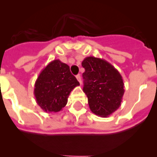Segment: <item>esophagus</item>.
I'll list each match as a JSON object with an SVG mask.
<instances>
[{
    "label": "esophagus",
    "mask_w": 157,
    "mask_h": 157,
    "mask_svg": "<svg viewBox=\"0 0 157 157\" xmlns=\"http://www.w3.org/2000/svg\"><path fill=\"white\" fill-rule=\"evenodd\" d=\"M76 78H77V80H78V81L79 82L80 85H81V84H82V79H81V76H80L79 75H78L76 76Z\"/></svg>",
    "instance_id": "1"
}]
</instances>
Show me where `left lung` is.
Segmentation results:
<instances>
[{"label": "left lung", "instance_id": "obj_1", "mask_svg": "<svg viewBox=\"0 0 157 157\" xmlns=\"http://www.w3.org/2000/svg\"><path fill=\"white\" fill-rule=\"evenodd\" d=\"M85 68L83 92L91 112L101 117L109 116L121 105L124 83L120 72L105 59L94 56L82 62Z\"/></svg>", "mask_w": 157, "mask_h": 157}]
</instances>
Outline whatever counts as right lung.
Listing matches in <instances>:
<instances>
[{
	"instance_id": "add662e5",
	"label": "right lung",
	"mask_w": 157,
	"mask_h": 157,
	"mask_svg": "<svg viewBox=\"0 0 157 157\" xmlns=\"http://www.w3.org/2000/svg\"><path fill=\"white\" fill-rule=\"evenodd\" d=\"M79 82L67 64L54 59L43 69L34 84L36 102L44 112H57L67 103V98Z\"/></svg>"
}]
</instances>
